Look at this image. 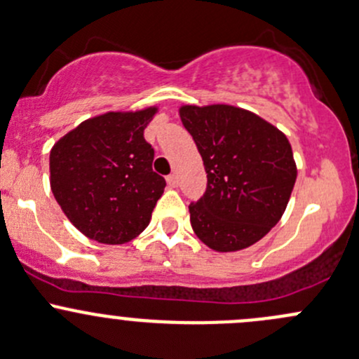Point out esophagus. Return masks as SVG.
<instances>
[{
    "instance_id": "esophagus-1",
    "label": "esophagus",
    "mask_w": 359,
    "mask_h": 359,
    "mask_svg": "<svg viewBox=\"0 0 359 359\" xmlns=\"http://www.w3.org/2000/svg\"><path fill=\"white\" fill-rule=\"evenodd\" d=\"M165 181H168V184H169V187H171V188L178 187V176H176V175H169L168 178H165Z\"/></svg>"
}]
</instances>
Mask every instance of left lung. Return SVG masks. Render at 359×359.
<instances>
[{"instance_id":"8db88e82","label":"left lung","mask_w":359,"mask_h":359,"mask_svg":"<svg viewBox=\"0 0 359 359\" xmlns=\"http://www.w3.org/2000/svg\"><path fill=\"white\" fill-rule=\"evenodd\" d=\"M207 172V190L190 203L198 240L215 252H238L283 217L296 181L291 144L276 126L241 107L181 106Z\"/></svg>"}]
</instances>
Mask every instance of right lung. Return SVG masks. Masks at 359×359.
Instances as JSON below:
<instances>
[{
  "instance_id": "obj_1",
  "label": "right lung",
  "mask_w": 359,
  "mask_h": 359,
  "mask_svg": "<svg viewBox=\"0 0 359 359\" xmlns=\"http://www.w3.org/2000/svg\"><path fill=\"white\" fill-rule=\"evenodd\" d=\"M157 107L106 113L80 123L49 154L51 190L80 233L123 245L149 226L165 180L152 171L144 130Z\"/></svg>"
}]
</instances>
